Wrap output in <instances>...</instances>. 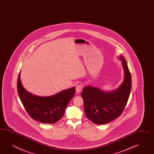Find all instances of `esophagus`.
I'll list each match as a JSON object with an SVG mask.
<instances>
[{
    "instance_id": "34e87169",
    "label": "esophagus",
    "mask_w": 154,
    "mask_h": 154,
    "mask_svg": "<svg viewBox=\"0 0 154 154\" xmlns=\"http://www.w3.org/2000/svg\"><path fill=\"white\" fill-rule=\"evenodd\" d=\"M82 85L81 84H78V85H76V86H75V90H76V92H77V93H79V92H80L81 91V90H82Z\"/></svg>"
}]
</instances>
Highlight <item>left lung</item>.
Wrapping results in <instances>:
<instances>
[{"mask_svg":"<svg viewBox=\"0 0 154 154\" xmlns=\"http://www.w3.org/2000/svg\"><path fill=\"white\" fill-rule=\"evenodd\" d=\"M120 57L124 67V80L117 89L106 92L87 86L81 93L85 114L94 124H108L120 116L127 104L131 90V75L126 61L122 56Z\"/></svg>","mask_w":154,"mask_h":154,"instance_id":"8db88e82","label":"left lung"}]
</instances>
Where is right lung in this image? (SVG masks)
Returning <instances> with one entry per match:
<instances>
[{
	"label": "right lung",
	"mask_w": 154,
	"mask_h": 154,
	"mask_svg": "<svg viewBox=\"0 0 154 154\" xmlns=\"http://www.w3.org/2000/svg\"><path fill=\"white\" fill-rule=\"evenodd\" d=\"M20 71L17 80V90L23 105L33 119L43 124H54L63 117L65 109L75 94V87L62 91L48 97L33 95L23 87Z\"/></svg>",
	"instance_id": "1"
}]
</instances>
